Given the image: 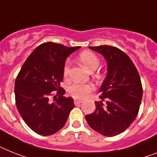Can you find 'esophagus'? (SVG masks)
Returning a JSON list of instances; mask_svg holds the SVG:
<instances>
[{
    "mask_svg": "<svg viewBox=\"0 0 157 157\" xmlns=\"http://www.w3.org/2000/svg\"><path fill=\"white\" fill-rule=\"evenodd\" d=\"M74 102H75V105H78V104H80V103H82V101L79 100V99H75V100H74Z\"/></svg>",
    "mask_w": 157,
    "mask_h": 157,
    "instance_id": "34e87169",
    "label": "esophagus"
}]
</instances>
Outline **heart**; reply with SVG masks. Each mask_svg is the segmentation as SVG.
<instances>
[{
	"label": "heart",
	"mask_w": 157,
	"mask_h": 157,
	"mask_svg": "<svg viewBox=\"0 0 157 157\" xmlns=\"http://www.w3.org/2000/svg\"><path fill=\"white\" fill-rule=\"evenodd\" d=\"M79 60L82 65L88 71H94L99 65V58L92 52L90 51H83L79 55ZM70 63L68 62L66 63L63 68V74L67 76L69 72ZM93 90L92 85L90 84H80L75 83L72 84L68 88V92L71 96L75 99H84L85 97Z\"/></svg>",
	"instance_id": "heart-1"
}]
</instances>
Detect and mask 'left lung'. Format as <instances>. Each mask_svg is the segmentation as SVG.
<instances>
[{
    "label": "left lung",
    "mask_w": 157,
    "mask_h": 157,
    "mask_svg": "<svg viewBox=\"0 0 157 157\" xmlns=\"http://www.w3.org/2000/svg\"><path fill=\"white\" fill-rule=\"evenodd\" d=\"M107 62V71L95 101V110L85 116L89 126L105 136L122 133L137 116L143 95L140 75L131 58L111 46H90Z\"/></svg>",
    "instance_id": "left-lung-1"
}]
</instances>
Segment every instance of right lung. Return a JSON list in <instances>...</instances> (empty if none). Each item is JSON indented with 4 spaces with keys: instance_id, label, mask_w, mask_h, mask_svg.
Listing matches in <instances>:
<instances>
[{
    "instance_id": "right-lung-1",
    "label": "right lung",
    "mask_w": 157,
    "mask_h": 157,
    "mask_svg": "<svg viewBox=\"0 0 157 157\" xmlns=\"http://www.w3.org/2000/svg\"><path fill=\"white\" fill-rule=\"evenodd\" d=\"M80 46L67 47L45 42L37 46L23 64L15 81V99L21 116L30 129L50 136L63 128L75 107L72 97H65L64 89L51 100L53 90L63 81L66 59Z\"/></svg>"
}]
</instances>
